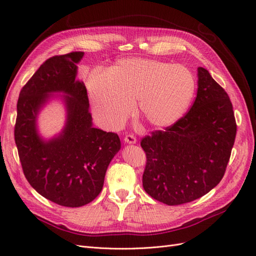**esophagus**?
Returning a JSON list of instances; mask_svg holds the SVG:
<instances>
[{"label":"esophagus","mask_w":256,"mask_h":256,"mask_svg":"<svg viewBox=\"0 0 256 256\" xmlns=\"http://www.w3.org/2000/svg\"><path fill=\"white\" fill-rule=\"evenodd\" d=\"M124 140H125L126 143L134 144V143L136 142V138L134 134H127V136H125V138H124Z\"/></svg>","instance_id":"obj_1"}]
</instances>
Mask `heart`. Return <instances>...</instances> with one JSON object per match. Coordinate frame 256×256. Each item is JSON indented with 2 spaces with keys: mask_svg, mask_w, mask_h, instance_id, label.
Returning <instances> with one entry per match:
<instances>
[{
  "mask_svg": "<svg viewBox=\"0 0 256 256\" xmlns=\"http://www.w3.org/2000/svg\"><path fill=\"white\" fill-rule=\"evenodd\" d=\"M86 88L99 122L106 128L122 125L134 109L150 125L172 126L189 108L196 79L189 68L152 58H122L110 70L95 68Z\"/></svg>",
  "mask_w": 256,
  "mask_h": 256,
  "instance_id": "b5f03b06",
  "label": "heart"
}]
</instances>
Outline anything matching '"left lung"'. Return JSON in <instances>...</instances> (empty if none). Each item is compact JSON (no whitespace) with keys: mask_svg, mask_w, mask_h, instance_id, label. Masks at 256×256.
<instances>
[{"mask_svg":"<svg viewBox=\"0 0 256 256\" xmlns=\"http://www.w3.org/2000/svg\"><path fill=\"white\" fill-rule=\"evenodd\" d=\"M198 94L187 114L141 140L146 154L143 188L171 206L202 198L221 182L236 138L228 92L207 69L198 67Z\"/></svg>","mask_w":256,"mask_h":256,"instance_id":"1","label":"left lung"}]
</instances>
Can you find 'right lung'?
<instances>
[{
    "mask_svg": "<svg viewBox=\"0 0 256 256\" xmlns=\"http://www.w3.org/2000/svg\"><path fill=\"white\" fill-rule=\"evenodd\" d=\"M83 52L48 58L22 88L14 125L19 159L30 184L44 198L66 207L90 203L102 190L108 166L120 150L118 134L92 127L88 90L76 80ZM54 91H63L66 126L58 138L44 142L36 116Z\"/></svg>",
    "mask_w": 256,
    "mask_h": 256,
    "instance_id": "1",
    "label": "right lung"
}]
</instances>
